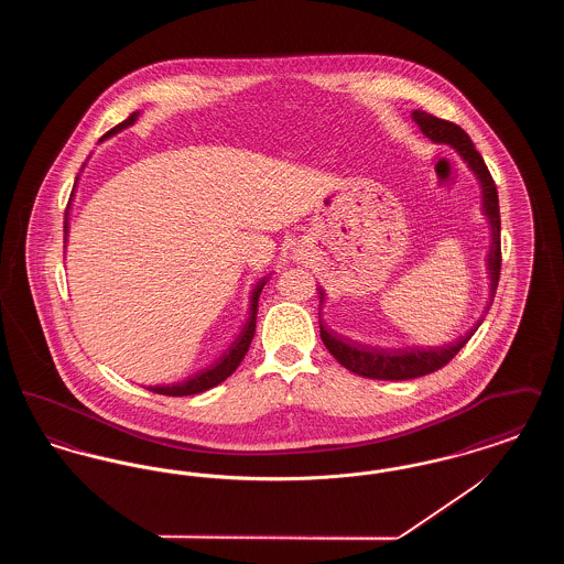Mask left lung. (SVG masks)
Returning <instances> with one entry per match:
<instances>
[{
    "label": "left lung",
    "mask_w": 564,
    "mask_h": 564,
    "mask_svg": "<svg viewBox=\"0 0 564 564\" xmlns=\"http://www.w3.org/2000/svg\"><path fill=\"white\" fill-rule=\"evenodd\" d=\"M412 120L421 129V133L430 137L433 143H448L456 154L463 159V162L469 166V171L476 175L482 188V214L486 215L490 224V247L486 256V270L490 279V294H488V304L484 313H488L492 297L497 292L499 283V272H501V215H499V196H497V186L484 164L480 152L471 143L469 134L465 133L455 122L435 118L433 113L414 109ZM319 300H325V292L319 288ZM322 315V308H319ZM484 315L474 323V327L465 334L458 336L453 343L442 345V347H400V349H389V347H372V345H361L357 340H350L347 336L327 329V325L319 317V329H322V340L325 349L329 350L340 366H345L350 372L366 378H376V380H410L419 376L431 375L446 366L458 350L467 345V340L474 336V332L482 325Z\"/></svg>",
    "instance_id": "1"
}]
</instances>
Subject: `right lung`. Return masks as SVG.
Wrapping results in <instances>:
<instances>
[{
	"label": "right lung",
	"instance_id": "obj_1",
	"mask_svg": "<svg viewBox=\"0 0 564 564\" xmlns=\"http://www.w3.org/2000/svg\"><path fill=\"white\" fill-rule=\"evenodd\" d=\"M137 118H139V111H133L127 120H122L120 124H116L113 129H109L108 133L104 134V137L99 139V143H101V141H106L109 137H113L116 133H120V131H124V129H129V127H133ZM84 164H86V162H84ZM84 164H82V169H84ZM78 180H80V175L76 177V184H74V189H72L69 203H67L65 221H63V224H65V226H63L65 242H67V235H69V209H72V200H74V192H76V186H78ZM269 279L270 272L267 276L258 279V283L253 285L251 295H249V317H247V322L242 325L239 336L230 343V347H228V349L224 350V352L215 359L214 364H209L207 368H203V370H198V372H194V375L186 376V378H184V380H180V382H171V384H150L148 389H150V391H154V393H161V395L184 398V395H196V393L209 391L212 387L219 384V382H224L228 376L232 375V372L241 366L242 357L247 355L249 345H251V338H253V334H256L258 300H260V294H262L264 285L269 283Z\"/></svg>",
	"mask_w": 564,
	"mask_h": 564
}]
</instances>
